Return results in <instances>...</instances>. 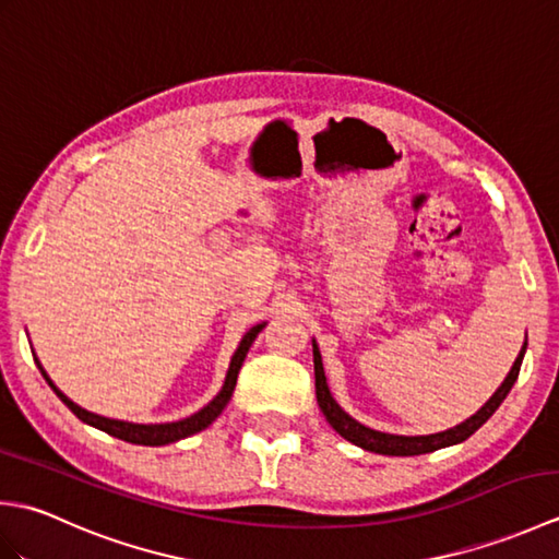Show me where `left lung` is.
I'll return each mask as SVG.
<instances>
[{
	"label": "left lung",
	"instance_id": "left-lung-1",
	"mask_svg": "<svg viewBox=\"0 0 559 559\" xmlns=\"http://www.w3.org/2000/svg\"><path fill=\"white\" fill-rule=\"evenodd\" d=\"M528 343H524V348H521L519 358L514 360L512 370L504 377L502 386L495 391L490 396V401L485 403V406L476 413L471 415L466 423H461L456 427H451V430L444 432H437V435H420V437H406V435H389V432H377L372 427H365L362 423H358L355 418L343 411L338 403L334 401L326 384V374H324V365H322V353L317 348V341H312V353H314V386H317V403L322 413L326 415L329 425L334 427V430L343 437L353 442L355 447H362L365 451H374V454H384V456H418V454H430V451L437 449H444L451 444H459V442H466V439L478 430L480 425H485L490 420V415L500 408V403L507 399L509 391H512L519 370H521V360H524V353H526Z\"/></svg>",
	"mask_w": 559,
	"mask_h": 559
}]
</instances>
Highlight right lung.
I'll return each mask as SVG.
<instances>
[{"label": "right lung", "mask_w": 559, "mask_h": 559, "mask_svg": "<svg viewBox=\"0 0 559 559\" xmlns=\"http://www.w3.org/2000/svg\"><path fill=\"white\" fill-rule=\"evenodd\" d=\"M264 326H266V324H257V326L249 329L247 334L242 336L240 346H237V350H235V355H233L230 367H228V374H225V384H223V389L218 391V396L213 399V401L209 403V406L201 408L199 413L189 415V418L177 420V423L139 425V423H124V420L103 418V415H96V413H91V411H86V408H81V406H76L74 401L67 399V396L62 394V391H59V389L52 384V379L47 377V372L43 370L40 360L35 358V355H33V358H35V365H38V370L43 372L45 382L52 386L55 394H57L59 399H62L64 406H67L71 413H74L79 420H83L86 425L98 427V430L108 432V435H112V437H117V439H124V442L144 444V447H163V444L177 442V439H185V437H189V435H197V432H201V430H206V427L218 418V415L223 413V408L228 406L230 396H233L235 384H237V374H240V367H242V362H245V358H247V350H249V346H252L254 338L259 336V331L264 329Z\"/></svg>", "instance_id": "1"}]
</instances>
